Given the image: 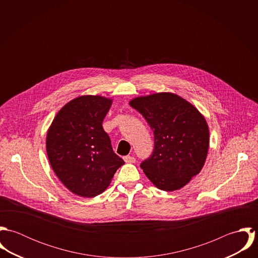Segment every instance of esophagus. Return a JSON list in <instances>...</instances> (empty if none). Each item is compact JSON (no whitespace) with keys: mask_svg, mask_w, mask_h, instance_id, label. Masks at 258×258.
<instances>
[{"mask_svg":"<svg viewBox=\"0 0 258 258\" xmlns=\"http://www.w3.org/2000/svg\"><path fill=\"white\" fill-rule=\"evenodd\" d=\"M123 159H124V161H125L126 163H128V164H133V163L136 162V159H135L134 157H131V156H125Z\"/></svg>","mask_w":258,"mask_h":258,"instance_id":"1","label":"esophagus"}]
</instances>
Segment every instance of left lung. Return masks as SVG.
<instances>
[{
	"label": "left lung",
	"mask_w": 258,
	"mask_h": 258,
	"mask_svg": "<svg viewBox=\"0 0 258 258\" xmlns=\"http://www.w3.org/2000/svg\"><path fill=\"white\" fill-rule=\"evenodd\" d=\"M139 111L154 132V151L140 167L158 188H182L203 169L210 144L209 126L191 103L172 92L135 97Z\"/></svg>",
	"instance_id": "1"
}]
</instances>
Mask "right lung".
Returning a JSON list of instances; mask_svg holds the SVG:
<instances>
[{"label":"right lung","instance_id":"obj_1","mask_svg":"<svg viewBox=\"0 0 258 258\" xmlns=\"http://www.w3.org/2000/svg\"><path fill=\"white\" fill-rule=\"evenodd\" d=\"M112 98L81 95L57 112L46 133V153L50 166L72 192L93 198L110 184L124 161L111 146L102 122Z\"/></svg>","mask_w":258,"mask_h":258}]
</instances>
